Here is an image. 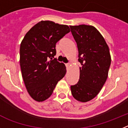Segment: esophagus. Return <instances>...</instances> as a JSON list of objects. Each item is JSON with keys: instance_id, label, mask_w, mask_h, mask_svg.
I'll return each mask as SVG.
<instances>
[{"instance_id": "obj_1", "label": "esophagus", "mask_w": 128, "mask_h": 128, "mask_svg": "<svg viewBox=\"0 0 128 128\" xmlns=\"http://www.w3.org/2000/svg\"><path fill=\"white\" fill-rule=\"evenodd\" d=\"M70 66H71L70 63H67V64H66V66L67 68H69Z\"/></svg>"}]
</instances>
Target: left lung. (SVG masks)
<instances>
[{
  "label": "left lung",
  "instance_id": "1",
  "mask_svg": "<svg viewBox=\"0 0 128 128\" xmlns=\"http://www.w3.org/2000/svg\"><path fill=\"white\" fill-rule=\"evenodd\" d=\"M70 27L81 64L78 82L71 86V91L75 99L86 102L98 95L106 81L111 64L110 50L95 27L85 24Z\"/></svg>",
  "mask_w": 128,
  "mask_h": 128
}]
</instances>
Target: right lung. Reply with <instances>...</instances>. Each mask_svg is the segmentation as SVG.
<instances>
[{
    "mask_svg": "<svg viewBox=\"0 0 128 128\" xmlns=\"http://www.w3.org/2000/svg\"><path fill=\"white\" fill-rule=\"evenodd\" d=\"M70 32L68 26L46 20L35 24L24 36L20 47V65L26 88L35 100L48 98L65 75V65L54 56L56 42Z\"/></svg>",
    "mask_w": 128,
    "mask_h": 128,
    "instance_id": "obj_1",
    "label": "right lung"
}]
</instances>
